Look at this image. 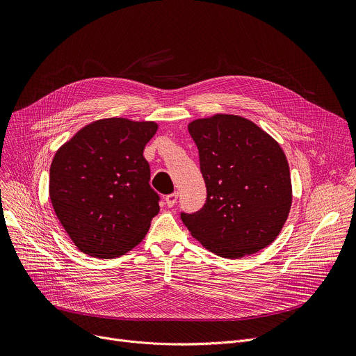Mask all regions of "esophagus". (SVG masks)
<instances>
[{
	"mask_svg": "<svg viewBox=\"0 0 356 356\" xmlns=\"http://www.w3.org/2000/svg\"><path fill=\"white\" fill-rule=\"evenodd\" d=\"M177 197H179V193H172V194H168L166 197H165V201H166V204H168V207H173L175 204H176V201H177Z\"/></svg>",
	"mask_w": 356,
	"mask_h": 356,
	"instance_id": "esophagus-1",
	"label": "esophagus"
}]
</instances>
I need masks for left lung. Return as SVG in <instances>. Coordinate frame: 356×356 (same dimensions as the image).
I'll use <instances>...</instances> for the list:
<instances>
[{"instance_id":"obj_1","label":"left lung","mask_w":356,"mask_h":356,"mask_svg":"<svg viewBox=\"0 0 356 356\" xmlns=\"http://www.w3.org/2000/svg\"><path fill=\"white\" fill-rule=\"evenodd\" d=\"M207 200L181 221L202 246L227 259L270 245L291 207V179L280 145L241 115L216 114L188 124Z\"/></svg>"}]
</instances>
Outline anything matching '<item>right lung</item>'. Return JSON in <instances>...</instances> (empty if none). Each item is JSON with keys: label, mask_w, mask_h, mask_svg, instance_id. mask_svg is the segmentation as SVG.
<instances>
[{"label": "right lung", "mask_w": 356, "mask_h": 356, "mask_svg": "<svg viewBox=\"0 0 356 356\" xmlns=\"http://www.w3.org/2000/svg\"><path fill=\"white\" fill-rule=\"evenodd\" d=\"M154 121L104 118L84 125L54 156L49 197L73 243L90 257L113 259L134 249L159 213L143 149Z\"/></svg>", "instance_id": "add662e5"}]
</instances>
